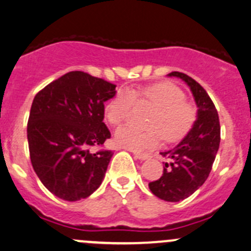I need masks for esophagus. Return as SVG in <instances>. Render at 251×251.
Segmentation results:
<instances>
[{
    "instance_id": "34e87169",
    "label": "esophagus",
    "mask_w": 251,
    "mask_h": 251,
    "mask_svg": "<svg viewBox=\"0 0 251 251\" xmlns=\"http://www.w3.org/2000/svg\"><path fill=\"white\" fill-rule=\"evenodd\" d=\"M133 155H135L136 158H138V159H141V160H145V159H148V158H150V154H148V153L133 152Z\"/></svg>"
}]
</instances>
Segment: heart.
Returning <instances> with one entry per match:
<instances>
[{"mask_svg":"<svg viewBox=\"0 0 251 251\" xmlns=\"http://www.w3.org/2000/svg\"><path fill=\"white\" fill-rule=\"evenodd\" d=\"M185 98L184 92L170 82L119 91L104 108V115L111 125L125 120L135 101L151 104L153 109L146 120L148 127H137L132 124L119 126L114 133L115 143L123 148L141 151L157 146L162 137L167 142L184 138L198 119L196 108Z\"/></svg>","mask_w":251,"mask_h":251,"instance_id":"heart-1","label":"heart"}]
</instances>
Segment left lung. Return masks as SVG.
<instances>
[{"label":"left lung","instance_id":"obj_1","mask_svg":"<svg viewBox=\"0 0 251 251\" xmlns=\"http://www.w3.org/2000/svg\"><path fill=\"white\" fill-rule=\"evenodd\" d=\"M190 87L198 105V119L191 131L175 150L162 152L170 159L162 176L148 184L153 195L169 202H177L193 195L210 175L220 148L221 125L217 109L200 83L182 72H172Z\"/></svg>","mask_w":251,"mask_h":251}]
</instances>
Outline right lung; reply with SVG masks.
Here are the masks:
<instances>
[{"instance_id": "right-lung-1", "label": "right lung", "mask_w": 251, "mask_h": 251, "mask_svg": "<svg viewBox=\"0 0 251 251\" xmlns=\"http://www.w3.org/2000/svg\"><path fill=\"white\" fill-rule=\"evenodd\" d=\"M116 86L72 71L36 93L26 126L31 165L50 193L66 201L88 198L100 186L113 157L103 123L104 103Z\"/></svg>"}]
</instances>
